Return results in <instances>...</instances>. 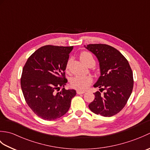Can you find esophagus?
<instances>
[{
    "instance_id": "34e87169",
    "label": "esophagus",
    "mask_w": 150,
    "mask_h": 150,
    "mask_svg": "<svg viewBox=\"0 0 150 150\" xmlns=\"http://www.w3.org/2000/svg\"><path fill=\"white\" fill-rule=\"evenodd\" d=\"M85 93V91H81V90H77V93L78 95H81V94H83Z\"/></svg>"
}]
</instances>
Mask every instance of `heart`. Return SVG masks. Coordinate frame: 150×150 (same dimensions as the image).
I'll return each mask as SVG.
<instances>
[{"label": "heart", "instance_id": "1", "mask_svg": "<svg viewBox=\"0 0 150 150\" xmlns=\"http://www.w3.org/2000/svg\"><path fill=\"white\" fill-rule=\"evenodd\" d=\"M80 59L84 64H86L90 60L93 59L91 54L87 52H82L80 55ZM68 63L66 65V69H68ZM92 81H93L92 79L88 76H75L71 79L70 84L71 86L76 90H84L91 84Z\"/></svg>", "mask_w": 150, "mask_h": 150}]
</instances>
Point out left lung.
<instances>
[{
    "label": "left lung",
    "instance_id": "1",
    "mask_svg": "<svg viewBox=\"0 0 150 150\" xmlns=\"http://www.w3.org/2000/svg\"><path fill=\"white\" fill-rule=\"evenodd\" d=\"M85 47L99 62L100 76L93 86L100 88L101 92L106 90L103 95L99 91L93 93L95 99L89 104V108L97 115L113 116L123 109L132 94L133 77L131 67L122 54L112 46L93 44Z\"/></svg>",
    "mask_w": 150,
    "mask_h": 150
}]
</instances>
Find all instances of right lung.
Wrapping results in <instances>:
<instances>
[{"instance_id": "right-lung-1", "label": "right lung", "mask_w": 150, "mask_h": 150, "mask_svg": "<svg viewBox=\"0 0 150 150\" xmlns=\"http://www.w3.org/2000/svg\"><path fill=\"white\" fill-rule=\"evenodd\" d=\"M73 46L46 45L31 55L25 64L21 86L26 103L35 114L45 120H54L69 109L74 90L62 88L68 82L65 69Z\"/></svg>"}]
</instances>
